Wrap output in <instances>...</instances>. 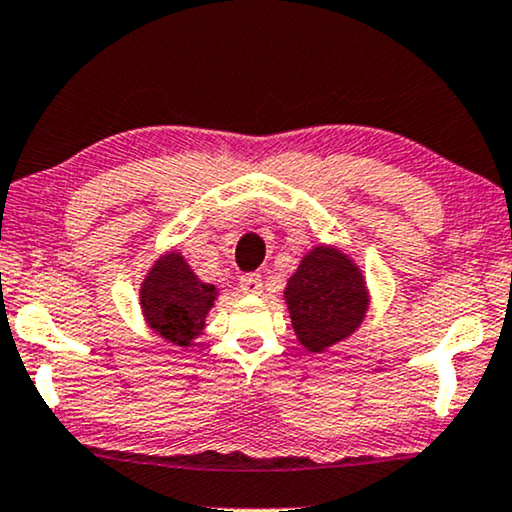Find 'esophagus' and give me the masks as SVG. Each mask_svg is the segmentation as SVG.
Returning a JSON list of instances; mask_svg holds the SVG:
<instances>
[{
    "mask_svg": "<svg viewBox=\"0 0 512 512\" xmlns=\"http://www.w3.org/2000/svg\"><path fill=\"white\" fill-rule=\"evenodd\" d=\"M238 288L243 295H260L262 292V276L260 274H243L238 278Z\"/></svg>",
    "mask_w": 512,
    "mask_h": 512,
    "instance_id": "obj_1",
    "label": "esophagus"
}]
</instances>
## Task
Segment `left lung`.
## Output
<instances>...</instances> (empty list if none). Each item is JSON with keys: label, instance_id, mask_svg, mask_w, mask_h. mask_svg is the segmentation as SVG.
I'll use <instances>...</instances> for the list:
<instances>
[{"label": "left lung", "instance_id": "8db88e82", "mask_svg": "<svg viewBox=\"0 0 512 512\" xmlns=\"http://www.w3.org/2000/svg\"><path fill=\"white\" fill-rule=\"evenodd\" d=\"M283 297L297 342L309 353L349 339L370 309L363 271L344 250L325 243L302 257Z\"/></svg>", "mask_w": 512, "mask_h": 512}]
</instances>
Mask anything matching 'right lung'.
I'll use <instances>...</instances> for the list:
<instances>
[{"mask_svg":"<svg viewBox=\"0 0 512 512\" xmlns=\"http://www.w3.org/2000/svg\"><path fill=\"white\" fill-rule=\"evenodd\" d=\"M217 295L220 290L203 283L182 252L170 250L152 264L140 283V309L156 335L187 349L201 337Z\"/></svg>","mask_w":512,"mask_h":512,"instance_id":"add662e5","label":"right lung"}]
</instances>
